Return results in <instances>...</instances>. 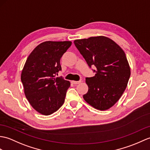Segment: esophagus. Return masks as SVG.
<instances>
[{
  "label": "esophagus",
  "instance_id": "34e87169",
  "mask_svg": "<svg viewBox=\"0 0 150 150\" xmlns=\"http://www.w3.org/2000/svg\"><path fill=\"white\" fill-rule=\"evenodd\" d=\"M71 82L74 83V84H79L81 82V81H72Z\"/></svg>",
  "mask_w": 150,
  "mask_h": 150
}]
</instances>
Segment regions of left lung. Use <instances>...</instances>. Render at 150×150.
<instances>
[{"label":"left lung","mask_w":150,"mask_h":150,"mask_svg":"<svg viewBox=\"0 0 150 150\" xmlns=\"http://www.w3.org/2000/svg\"><path fill=\"white\" fill-rule=\"evenodd\" d=\"M75 47L96 74L86 78L88 91L86 102L100 110L110 109L122 96L130 76V68L124 51L110 38L100 36L76 40Z\"/></svg>","instance_id":"8db88e82"}]
</instances>
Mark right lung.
Segmentation results:
<instances>
[{
  "label": "right lung",
  "mask_w": 150,
  "mask_h": 150,
  "mask_svg": "<svg viewBox=\"0 0 150 150\" xmlns=\"http://www.w3.org/2000/svg\"><path fill=\"white\" fill-rule=\"evenodd\" d=\"M71 45V41H45L27 57L21 74L24 93L30 105L48 116L64 102L70 82L55 77L61 70V58Z\"/></svg>",
  "instance_id": "add662e5"
}]
</instances>
